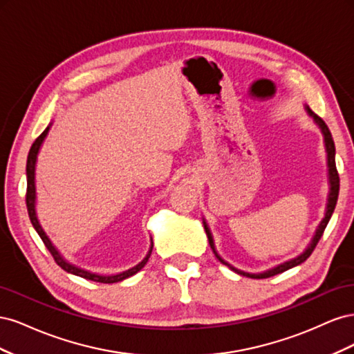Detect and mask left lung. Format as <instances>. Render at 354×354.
<instances>
[{"mask_svg": "<svg viewBox=\"0 0 354 354\" xmlns=\"http://www.w3.org/2000/svg\"><path fill=\"white\" fill-rule=\"evenodd\" d=\"M306 111L307 113L313 118V121L316 122V125L320 128V131H322L324 134V142H325V151H326V165H328V183H329V192H328V201H326V208H325V217L322 218V221L319 223V226L313 234L312 241L308 242L307 248L299 254L297 257H294V259L288 260L285 263H281L277 264L274 267H272V269H267L261 273H248V272H243L241 269H236V267L232 266L230 263H227L224 259H221L220 254L217 252L216 250V243H214V239H212V233L208 227V224L205 221V218L202 217V223H203V229H205V233L208 236V242H209V246L212 252L216 254V257L218 259L220 263H223L224 266H227L230 270H233L234 273H238L241 276H246V277H251V279H264V277H270V276H274V274H279V273H283L289 269H292V267L295 266H299L301 263H304L310 254L313 252V250L316 248V245L319 242V239L322 238L324 234V230L326 227V224L329 223L330 217H332V212H334L335 209V205H337V199H338V192H339V177H338V173H337V167H335V145H334V140H332V136H330V131L329 128L326 127V124L324 122L322 118H319L312 109L308 108V106H306Z\"/></svg>", "mask_w": 354, "mask_h": 354, "instance_id": "obj_1", "label": "left lung"}]
</instances>
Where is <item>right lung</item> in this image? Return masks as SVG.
<instances>
[{"label": "right lung", "mask_w": 354, "mask_h": 354, "mask_svg": "<svg viewBox=\"0 0 354 354\" xmlns=\"http://www.w3.org/2000/svg\"><path fill=\"white\" fill-rule=\"evenodd\" d=\"M53 122L48 124V127L46 128L44 131H42V134L37 138V140L34 142V145H32L30 151H29V155H28V162H26V180H28V189H26V207H28V212H29V218H30V223L32 226H34V229L37 230V233L39 234V238L42 239V242H44V245L47 246V250L51 252L53 259H55V261L62 267L63 270L71 273V274H75V276H80V277H84V279H88V281H93V282H100V283H115V282H121L124 279H128V277L134 276L137 272H140L143 267L146 266L149 257H151L152 254V248H153V242L151 243V248H149L147 254L145 259L136 264L134 267H131V269L128 270H124V272H120V273H113V274H100V273H94V272H90V270H85L82 269V267L77 266L71 263L65 255H63L57 248L56 245L51 242V239L47 236V233L44 232V229H42L41 223L37 217V187H35V167H37V159H38V153H39V149L42 146V143H44L46 137L50 131Z\"/></svg>", "instance_id": "obj_1"}]
</instances>
